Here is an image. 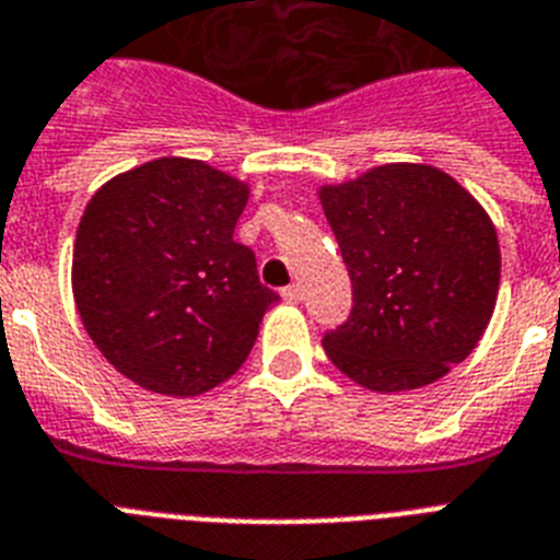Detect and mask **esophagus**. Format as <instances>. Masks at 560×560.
<instances>
[{"mask_svg":"<svg viewBox=\"0 0 560 560\" xmlns=\"http://www.w3.org/2000/svg\"><path fill=\"white\" fill-rule=\"evenodd\" d=\"M281 299H284V302H290V304H295L299 299H302V288H299V284H288V288L281 290Z\"/></svg>","mask_w":560,"mask_h":560,"instance_id":"34e87169","label":"esophagus"}]
</instances>
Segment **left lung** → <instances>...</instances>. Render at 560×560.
<instances>
[{"label":"left lung","instance_id":"left-lung-1","mask_svg":"<svg viewBox=\"0 0 560 560\" xmlns=\"http://www.w3.org/2000/svg\"><path fill=\"white\" fill-rule=\"evenodd\" d=\"M319 198L353 284L351 316L322 336L330 362L385 394L448 374L498 302L501 247L483 207L420 163H388Z\"/></svg>","mask_w":560,"mask_h":560}]
</instances>
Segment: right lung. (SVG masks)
<instances>
[{"label":"right lung","mask_w":560,"mask_h":560,"mask_svg":"<svg viewBox=\"0 0 560 560\" xmlns=\"http://www.w3.org/2000/svg\"><path fill=\"white\" fill-rule=\"evenodd\" d=\"M249 189L201 161L112 177L74 241V299L100 353L154 394L195 397L244 365L279 302L233 238Z\"/></svg>","instance_id":"obj_1"}]
</instances>
